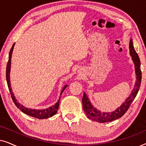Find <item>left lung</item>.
Here are the masks:
<instances>
[{
	"instance_id": "obj_1",
	"label": "left lung",
	"mask_w": 146,
	"mask_h": 146,
	"mask_svg": "<svg viewBox=\"0 0 146 146\" xmlns=\"http://www.w3.org/2000/svg\"><path fill=\"white\" fill-rule=\"evenodd\" d=\"M129 52L132 58V60L134 63L135 71L136 74V82H135L134 88L131 92V94L125 100L121 106L112 112H102L101 111L98 110L94 108L90 102L88 97L87 96L85 92H84L82 98V104L83 109L84 110L86 115L88 118L92 119L95 121H98L99 123H105L109 122L115 119L119 118L124 113L126 112L127 110L130 106L131 102L135 99L137 92H138L139 88H140L141 81V71L140 69V60L135 52L134 47L133 45L132 40L129 41Z\"/></svg>"
}]
</instances>
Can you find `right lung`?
<instances>
[{"instance_id":"obj_1","label":"right lung","mask_w":146,"mask_h":146,"mask_svg":"<svg viewBox=\"0 0 146 146\" xmlns=\"http://www.w3.org/2000/svg\"><path fill=\"white\" fill-rule=\"evenodd\" d=\"M15 43L13 44V46H12L11 50H10L9 52V61H8L7 66V70H6V78H7V84L8 87H9V91L11 92V95L12 97V99L15 103V104L17 106V108L23 111V113H26V114L31 115L32 117H36V118L38 119H46L50 117L53 116L54 115H55L56 113L58 110L59 107V104H60V97L56 102L54 106H52L51 107L48 108L44 109V110H33L31 108H27L24 106L21 105L19 102H18L17 99L15 98V96H14V94L13 92V90H12V88L11 87V82H10V71H11V57H12V53H13V50L14 48V46H15ZM68 86V85H65L64 86L63 89L62 90V92L60 93V95L64 90Z\"/></svg>"}]
</instances>
